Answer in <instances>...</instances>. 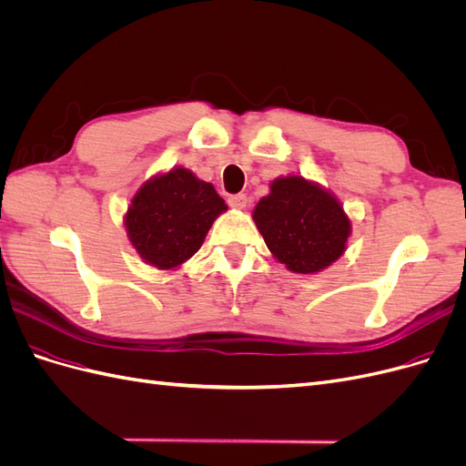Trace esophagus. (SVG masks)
Segmentation results:
<instances>
[{
  "instance_id": "esophagus-1",
  "label": "esophagus",
  "mask_w": 466,
  "mask_h": 466,
  "mask_svg": "<svg viewBox=\"0 0 466 466\" xmlns=\"http://www.w3.org/2000/svg\"><path fill=\"white\" fill-rule=\"evenodd\" d=\"M229 206L231 208H235V209H243V208H247V202H248V198L245 194H233V196H229Z\"/></svg>"
}]
</instances>
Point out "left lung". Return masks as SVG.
<instances>
[{"label":"left lung","instance_id":"1","mask_svg":"<svg viewBox=\"0 0 466 466\" xmlns=\"http://www.w3.org/2000/svg\"><path fill=\"white\" fill-rule=\"evenodd\" d=\"M252 218L266 247L291 272H320L346 250L350 219L342 206L301 177L276 178Z\"/></svg>","mask_w":466,"mask_h":466}]
</instances>
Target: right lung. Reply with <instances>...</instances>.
I'll list each match as a JSON object with an SVG mask.
<instances>
[{"label": "right lung", "instance_id": "right-lung-1", "mask_svg": "<svg viewBox=\"0 0 466 466\" xmlns=\"http://www.w3.org/2000/svg\"><path fill=\"white\" fill-rule=\"evenodd\" d=\"M225 209L228 204L209 182L178 167L137 190L126 214V231L139 257L171 270L198 252L211 223Z\"/></svg>", "mask_w": 466, "mask_h": 466}]
</instances>
